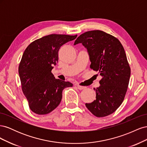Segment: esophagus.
<instances>
[{
  "label": "esophagus",
  "instance_id": "34e87169",
  "mask_svg": "<svg viewBox=\"0 0 147 147\" xmlns=\"http://www.w3.org/2000/svg\"><path fill=\"white\" fill-rule=\"evenodd\" d=\"M77 87L80 90H84V89L86 88L85 86H80V85H77Z\"/></svg>",
  "mask_w": 147,
  "mask_h": 147
}]
</instances>
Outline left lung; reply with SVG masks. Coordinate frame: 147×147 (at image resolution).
<instances>
[{
  "label": "left lung",
  "instance_id": "1",
  "mask_svg": "<svg viewBox=\"0 0 147 147\" xmlns=\"http://www.w3.org/2000/svg\"><path fill=\"white\" fill-rule=\"evenodd\" d=\"M78 43L87 49L90 68L102 77L94 88L96 100L85 105L97 117L108 116L121 105L127 90L131 69L125 51L118 38L99 30L82 34L74 45Z\"/></svg>",
  "mask_w": 147,
  "mask_h": 147
}]
</instances>
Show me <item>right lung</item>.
Returning <instances> with one entry per match:
<instances>
[{
  "mask_svg": "<svg viewBox=\"0 0 147 147\" xmlns=\"http://www.w3.org/2000/svg\"><path fill=\"white\" fill-rule=\"evenodd\" d=\"M77 35L51 34L31 43L26 48L19 65L22 90L30 110L38 115L50 113L59 105L64 88L72 83L56 79L51 73L58 61V51Z\"/></svg>",
  "mask_w": 147,
  "mask_h": 147,
  "instance_id": "1",
  "label": "right lung"
}]
</instances>
